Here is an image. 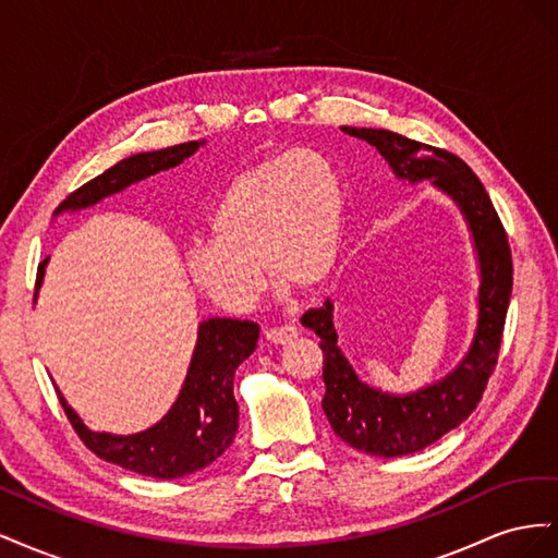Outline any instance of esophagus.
I'll return each instance as SVG.
<instances>
[{
  "instance_id": "obj_1",
  "label": "esophagus",
  "mask_w": 558,
  "mask_h": 558,
  "mask_svg": "<svg viewBox=\"0 0 558 558\" xmlns=\"http://www.w3.org/2000/svg\"><path fill=\"white\" fill-rule=\"evenodd\" d=\"M298 337V328L293 324H286V326H275V328H267L265 330V340L269 344H286L291 342Z\"/></svg>"
}]
</instances>
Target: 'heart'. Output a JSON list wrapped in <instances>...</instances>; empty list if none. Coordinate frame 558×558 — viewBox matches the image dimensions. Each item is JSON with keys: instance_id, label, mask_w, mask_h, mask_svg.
<instances>
[{"instance_id": "obj_1", "label": "heart", "mask_w": 558, "mask_h": 558, "mask_svg": "<svg viewBox=\"0 0 558 558\" xmlns=\"http://www.w3.org/2000/svg\"><path fill=\"white\" fill-rule=\"evenodd\" d=\"M344 195L335 162L295 148L234 174L209 214L211 240L185 253L197 289L226 312H248L263 269L279 283L314 291L340 256Z\"/></svg>"}]
</instances>
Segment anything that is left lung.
I'll return each mask as SVG.
<instances>
[{
	"mask_svg": "<svg viewBox=\"0 0 558 558\" xmlns=\"http://www.w3.org/2000/svg\"><path fill=\"white\" fill-rule=\"evenodd\" d=\"M342 132L375 146L398 179L410 183L430 179L435 189L447 193L465 218L480 260V316L465 359L445 379L408 396L384 393L353 373L337 347L330 300L302 316V326L320 337L326 384L320 408L335 435L363 453L393 459L426 449L475 412L498 363L512 295V253L492 197L459 156L391 130L344 125Z\"/></svg>",
	"mask_w": 558,
	"mask_h": 558,
	"instance_id": "1",
	"label": "left lung"
}]
</instances>
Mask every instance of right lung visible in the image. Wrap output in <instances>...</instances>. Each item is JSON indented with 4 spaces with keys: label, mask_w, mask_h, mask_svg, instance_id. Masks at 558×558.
Segmentation results:
<instances>
[{
    "label": "right lung",
    "mask_w": 558,
    "mask_h": 558,
    "mask_svg": "<svg viewBox=\"0 0 558 558\" xmlns=\"http://www.w3.org/2000/svg\"><path fill=\"white\" fill-rule=\"evenodd\" d=\"M205 142H185L179 146L148 150L116 162L105 174L83 183L66 197L56 214L78 211L97 205L99 199L125 191L146 177L172 170L191 158ZM46 263L37 269V289L41 286ZM260 328L253 320L209 318L197 328V344L183 379L181 393L156 426L134 435L95 433L66 404L58 391L66 418L90 451L99 459L140 472L156 480H177L211 465L234 440L240 408L232 393L234 369L256 349Z\"/></svg>",
    "instance_id": "1"
}]
</instances>
